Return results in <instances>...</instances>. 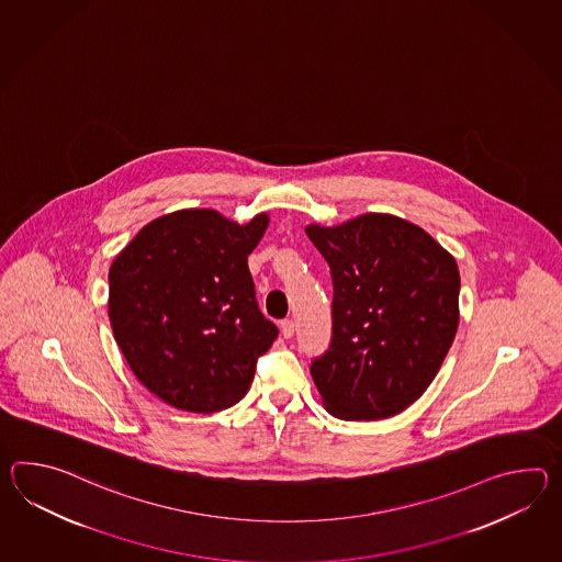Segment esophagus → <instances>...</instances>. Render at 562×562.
I'll use <instances>...</instances> for the list:
<instances>
[{"instance_id":"obj_1","label":"esophagus","mask_w":562,"mask_h":562,"mask_svg":"<svg viewBox=\"0 0 562 562\" xmlns=\"http://www.w3.org/2000/svg\"><path fill=\"white\" fill-rule=\"evenodd\" d=\"M280 330H282V337L292 338V335H294V323H292L290 318H284V321L280 323Z\"/></svg>"}]
</instances>
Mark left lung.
I'll return each mask as SVG.
<instances>
[{
    "mask_svg": "<svg viewBox=\"0 0 562 562\" xmlns=\"http://www.w3.org/2000/svg\"><path fill=\"white\" fill-rule=\"evenodd\" d=\"M333 276V337L311 373L326 409L376 422L407 409L436 379L460 323V270L419 225L367 213L308 225Z\"/></svg>",
    "mask_w": 562,
    "mask_h": 562,
    "instance_id": "left-lung-1",
    "label": "left lung"
}]
</instances>
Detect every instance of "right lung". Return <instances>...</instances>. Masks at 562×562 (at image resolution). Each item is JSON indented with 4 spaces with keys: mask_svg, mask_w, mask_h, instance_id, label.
<instances>
[{
    "mask_svg": "<svg viewBox=\"0 0 562 562\" xmlns=\"http://www.w3.org/2000/svg\"><path fill=\"white\" fill-rule=\"evenodd\" d=\"M268 215L250 224L181 210L145 225L114 258L109 318L131 371L153 395L191 413L236 405L278 328L258 308L248 256Z\"/></svg>",
    "mask_w": 562,
    "mask_h": 562,
    "instance_id": "right-lung-1",
    "label": "right lung"
}]
</instances>
